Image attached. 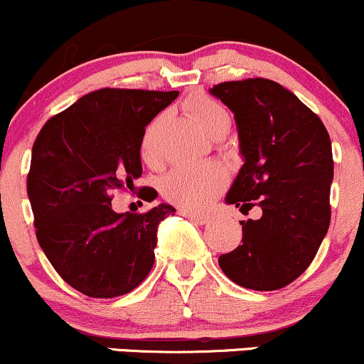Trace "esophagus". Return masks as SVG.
Wrapping results in <instances>:
<instances>
[{"mask_svg":"<svg viewBox=\"0 0 364 364\" xmlns=\"http://www.w3.org/2000/svg\"><path fill=\"white\" fill-rule=\"evenodd\" d=\"M181 212L183 215L185 217H188V219H191V220H195L196 224H208L212 220V217L208 215V214H196V212H191V210H185V208H181Z\"/></svg>","mask_w":364,"mask_h":364,"instance_id":"1","label":"esophagus"}]
</instances>
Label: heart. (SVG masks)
<instances>
[{"instance_id":"obj_1","label":"heart","mask_w":364,"mask_h":364,"mask_svg":"<svg viewBox=\"0 0 364 364\" xmlns=\"http://www.w3.org/2000/svg\"><path fill=\"white\" fill-rule=\"evenodd\" d=\"M186 112L208 135L224 124H231L228 111L219 102L208 97L190 99L186 102ZM161 121V118L154 121L141 140V157L147 162L157 161V135ZM225 183H228V171L224 166L210 162V164L174 168L162 179L161 190L169 202L186 210H202L210 205L212 200L224 190Z\"/></svg>"}]
</instances>
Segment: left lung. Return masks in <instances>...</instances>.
I'll return each instance as SVG.
<instances>
[{
	"mask_svg": "<svg viewBox=\"0 0 364 364\" xmlns=\"http://www.w3.org/2000/svg\"><path fill=\"white\" fill-rule=\"evenodd\" d=\"M235 114L245 164L225 195L228 205L260 219L240 220L243 240L220 255L237 286L275 291L308 269L330 224L332 144L310 107L267 78L224 82L210 89Z\"/></svg>",
	"mask_w": 364,
	"mask_h": 364,
	"instance_id": "8db88e82",
	"label": "left lung"
}]
</instances>
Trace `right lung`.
<instances>
[{
  "mask_svg": "<svg viewBox=\"0 0 364 364\" xmlns=\"http://www.w3.org/2000/svg\"><path fill=\"white\" fill-rule=\"evenodd\" d=\"M178 95L95 90L37 135L27 176L37 241L65 282L90 298L127 294L152 269L159 224L176 208L159 203L144 214H118L111 195L141 176L145 127Z\"/></svg>",
  "mask_w": 364,
  "mask_h": 364,
  "instance_id": "right-lung-1",
  "label": "right lung"
}]
</instances>
